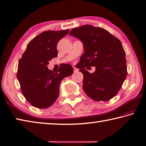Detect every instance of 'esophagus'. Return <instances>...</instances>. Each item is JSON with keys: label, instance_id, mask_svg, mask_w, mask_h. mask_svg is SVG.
Here are the masks:
<instances>
[{"label": "esophagus", "instance_id": "34e87169", "mask_svg": "<svg viewBox=\"0 0 146 146\" xmlns=\"http://www.w3.org/2000/svg\"><path fill=\"white\" fill-rule=\"evenodd\" d=\"M73 69H74V72H78V68H77L75 67H73Z\"/></svg>", "mask_w": 146, "mask_h": 146}]
</instances>
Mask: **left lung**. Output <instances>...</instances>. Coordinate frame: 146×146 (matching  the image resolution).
<instances>
[{"label": "left lung", "instance_id": "obj_1", "mask_svg": "<svg viewBox=\"0 0 146 146\" xmlns=\"http://www.w3.org/2000/svg\"><path fill=\"white\" fill-rule=\"evenodd\" d=\"M70 35L83 43L79 71L83 90L95 101H108L117 95L127 76L125 52L121 41L104 29L85 25L70 30ZM95 66L90 74L84 68Z\"/></svg>", "mask_w": 146, "mask_h": 146}]
</instances>
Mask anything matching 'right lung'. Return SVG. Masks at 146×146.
Instances as JSON below:
<instances>
[{
    "label": "right lung",
    "mask_w": 146,
    "mask_h": 146,
    "mask_svg": "<svg viewBox=\"0 0 146 146\" xmlns=\"http://www.w3.org/2000/svg\"><path fill=\"white\" fill-rule=\"evenodd\" d=\"M69 30L43 32L31 40L19 60L17 78L25 98L35 107L46 109L56 101L60 84L73 74L72 65L62 64L58 70H49V61L58 55V41Z\"/></svg>",
    "instance_id": "right-lung-1"
}]
</instances>
